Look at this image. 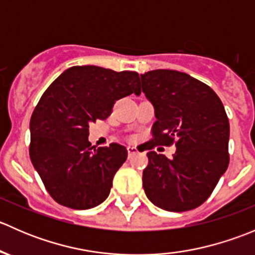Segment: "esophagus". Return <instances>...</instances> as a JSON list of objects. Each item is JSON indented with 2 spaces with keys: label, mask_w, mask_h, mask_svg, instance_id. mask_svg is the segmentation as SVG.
<instances>
[{
  "label": "esophagus",
  "mask_w": 255,
  "mask_h": 255,
  "mask_svg": "<svg viewBox=\"0 0 255 255\" xmlns=\"http://www.w3.org/2000/svg\"><path fill=\"white\" fill-rule=\"evenodd\" d=\"M127 150H128V155H129V156H133L134 154L138 153V149L135 148V146H133V145H128Z\"/></svg>",
  "instance_id": "esophagus-1"
}]
</instances>
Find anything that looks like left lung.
<instances>
[{
    "label": "left lung",
    "mask_w": 255,
    "mask_h": 255,
    "mask_svg": "<svg viewBox=\"0 0 255 255\" xmlns=\"http://www.w3.org/2000/svg\"><path fill=\"white\" fill-rule=\"evenodd\" d=\"M142 91L156 121L151 142L170 145L173 159L148 146L143 171L146 197L156 207L182 212L199 207L212 194L230 163V122L216 92L186 73L158 69L140 75Z\"/></svg>",
    "instance_id": "left-lung-1"
}]
</instances>
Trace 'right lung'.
<instances>
[{"label":"right lung","instance_id":"obj_1","mask_svg":"<svg viewBox=\"0 0 255 255\" xmlns=\"http://www.w3.org/2000/svg\"><path fill=\"white\" fill-rule=\"evenodd\" d=\"M140 95L139 75L101 66L66 69L43 94L29 123V155L45 189L58 204L74 210L99 206L127 159L121 144L91 146L90 123L106 120L113 104Z\"/></svg>","mask_w":255,"mask_h":255}]
</instances>
